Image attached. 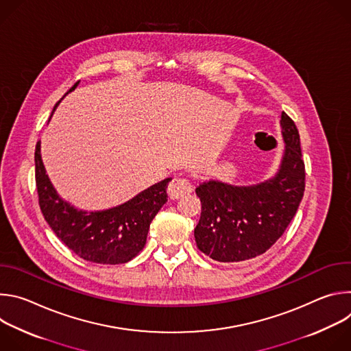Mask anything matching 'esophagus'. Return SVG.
<instances>
[{
    "label": "esophagus",
    "instance_id": "1",
    "mask_svg": "<svg viewBox=\"0 0 351 351\" xmlns=\"http://www.w3.org/2000/svg\"><path fill=\"white\" fill-rule=\"evenodd\" d=\"M191 191V184L187 179H182V178H173L168 186V195L172 199L180 198L183 195H186L187 193Z\"/></svg>",
    "mask_w": 351,
    "mask_h": 351
}]
</instances>
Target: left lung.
Returning a JSON list of instances; mask_svg holds the SVG:
<instances>
[{
	"mask_svg": "<svg viewBox=\"0 0 351 351\" xmlns=\"http://www.w3.org/2000/svg\"><path fill=\"white\" fill-rule=\"evenodd\" d=\"M280 128L285 153L272 179L253 186L208 180L195 189L202 217L194 237L210 258L239 263L264 254L295 215L306 187L304 161L298 130L286 112Z\"/></svg>",
	"mask_w": 351,
	"mask_h": 351,
	"instance_id": "obj_1",
	"label": "left lung"
}]
</instances>
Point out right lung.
Masks as SVG:
<instances>
[{"instance_id":"obj_1","label":"right lung","mask_w":351,"mask_h":351,"mask_svg":"<svg viewBox=\"0 0 351 351\" xmlns=\"http://www.w3.org/2000/svg\"><path fill=\"white\" fill-rule=\"evenodd\" d=\"M77 84L68 93L73 91ZM60 103L56 104L53 112ZM34 164L38 204L44 219L76 256L95 264L117 265L134 258L145 245L149 223L168 202L167 187L171 178L149 186L114 208L77 210L62 199L49 182L40 154V141L36 144Z\"/></svg>"}]
</instances>
